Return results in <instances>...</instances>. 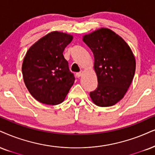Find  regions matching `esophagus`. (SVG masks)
I'll use <instances>...</instances> for the list:
<instances>
[{"instance_id": "1", "label": "esophagus", "mask_w": 155, "mask_h": 155, "mask_svg": "<svg viewBox=\"0 0 155 155\" xmlns=\"http://www.w3.org/2000/svg\"><path fill=\"white\" fill-rule=\"evenodd\" d=\"M83 74V70H81V71L80 72H78V73L76 74V75H77L78 78H80V77H81L82 74Z\"/></svg>"}]
</instances>
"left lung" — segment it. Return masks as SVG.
I'll return each mask as SVG.
<instances>
[{"label":"left lung","mask_w":155,"mask_h":155,"mask_svg":"<svg viewBox=\"0 0 155 155\" xmlns=\"http://www.w3.org/2000/svg\"><path fill=\"white\" fill-rule=\"evenodd\" d=\"M83 41L93 51L98 87L90 93L96 106L108 107L124 98L135 74L136 60L128 44L107 28L83 36Z\"/></svg>","instance_id":"left-lung-1"}]
</instances>
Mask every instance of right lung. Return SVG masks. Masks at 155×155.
I'll list each match as a JSON object with an SVG mask.
<instances>
[{
    "mask_svg": "<svg viewBox=\"0 0 155 155\" xmlns=\"http://www.w3.org/2000/svg\"><path fill=\"white\" fill-rule=\"evenodd\" d=\"M72 39L69 34L51 31L34 43L25 55L24 83L32 96L42 104H61L73 85L74 74L63 56Z\"/></svg>",
    "mask_w": 155,
    "mask_h": 155,
    "instance_id": "obj_1",
    "label": "right lung"
}]
</instances>
